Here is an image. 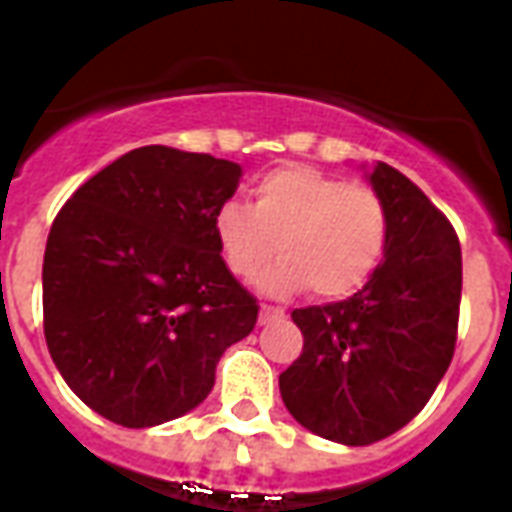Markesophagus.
Segmentation results:
<instances>
[{
    "label": "esophagus",
    "mask_w": 512,
    "mask_h": 512,
    "mask_svg": "<svg viewBox=\"0 0 512 512\" xmlns=\"http://www.w3.org/2000/svg\"><path fill=\"white\" fill-rule=\"evenodd\" d=\"M282 318H285V310H279V307H271V304H260V323L282 321Z\"/></svg>",
    "instance_id": "obj_1"
}]
</instances>
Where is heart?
<instances>
[{
	"label": "heart",
	"instance_id": "1",
	"mask_svg": "<svg viewBox=\"0 0 512 512\" xmlns=\"http://www.w3.org/2000/svg\"><path fill=\"white\" fill-rule=\"evenodd\" d=\"M213 241L241 282L268 271L271 293L310 288L315 299H345L367 285L389 246V208L373 186L307 164L271 169L252 186L249 208L224 202Z\"/></svg>",
	"mask_w": 512,
	"mask_h": 512
}]
</instances>
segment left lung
<instances>
[{
  "label": "left lung",
  "instance_id": "left-lung-1",
  "mask_svg": "<svg viewBox=\"0 0 512 512\" xmlns=\"http://www.w3.org/2000/svg\"><path fill=\"white\" fill-rule=\"evenodd\" d=\"M370 183L389 208L384 260L351 299L290 312L304 348L279 376L296 422L348 447L392 436L425 408L455 354L461 310L450 219L384 161Z\"/></svg>",
  "mask_w": 512,
  "mask_h": 512
}]
</instances>
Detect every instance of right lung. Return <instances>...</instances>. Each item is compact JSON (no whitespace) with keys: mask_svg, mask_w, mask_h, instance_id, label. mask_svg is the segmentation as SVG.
Here are the masks:
<instances>
[{"mask_svg":"<svg viewBox=\"0 0 512 512\" xmlns=\"http://www.w3.org/2000/svg\"><path fill=\"white\" fill-rule=\"evenodd\" d=\"M241 167L136 147L73 191L43 255V334L73 395L123 428L200 406L257 301L227 271L213 216Z\"/></svg>","mask_w":512,"mask_h":512,"instance_id":"obj_1","label":"right lung"}]
</instances>
